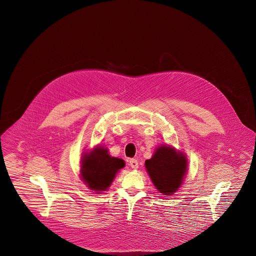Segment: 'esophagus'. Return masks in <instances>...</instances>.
Listing matches in <instances>:
<instances>
[{
  "instance_id": "obj_1",
  "label": "esophagus",
  "mask_w": 256,
  "mask_h": 256,
  "mask_svg": "<svg viewBox=\"0 0 256 256\" xmlns=\"http://www.w3.org/2000/svg\"><path fill=\"white\" fill-rule=\"evenodd\" d=\"M128 165L132 168V169H136L138 167V160L136 159H130L128 161Z\"/></svg>"
}]
</instances>
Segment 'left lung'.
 Segmentation results:
<instances>
[{
	"instance_id": "obj_1",
	"label": "left lung",
	"mask_w": 256,
	"mask_h": 256,
	"mask_svg": "<svg viewBox=\"0 0 256 256\" xmlns=\"http://www.w3.org/2000/svg\"><path fill=\"white\" fill-rule=\"evenodd\" d=\"M144 167L158 192L171 196L184 184L188 160L184 152L176 150L170 144H160L152 158L146 160Z\"/></svg>"
}]
</instances>
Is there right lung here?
Returning a JSON list of instances; mask_svg holds the SVG:
<instances>
[{
  "label": "right lung",
  "mask_w": 256,
  "mask_h": 256,
  "mask_svg": "<svg viewBox=\"0 0 256 256\" xmlns=\"http://www.w3.org/2000/svg\"><path fill=\"white\" fill-rule=\"evenodd\" d=\"M124 166V161L109 155L104 146H95L82 154L80 177L89 190L101 194L109 188L116 174Z\"/></svg>",
  "instance_id": "obj_1"
}]
</instances>
